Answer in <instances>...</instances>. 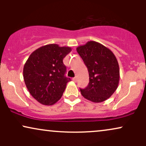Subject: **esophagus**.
Masks as SVG:
<instances>
[{
    "label": "esophagus",
    "mask_w": 146,
    "mask_h": 146,
    "mask_svg": "<svg viewBox=\"0 0 146 146\" xmlns=\"http://www.w3.org/2000/svg\"><path fill=\"white\" fill-rule=\"evenodd\" d=\"M72 80H73V81L75 82H77V78H76V77H74V78L72 79Z\"/></svg>",
    "instance_id": "1"
}]
</instances>
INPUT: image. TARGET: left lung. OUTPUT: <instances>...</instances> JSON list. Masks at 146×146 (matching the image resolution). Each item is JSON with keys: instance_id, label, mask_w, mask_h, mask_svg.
<instances>
[{"instance_id": "1", "label": "left lung", "mask_w": 146, "mask_h": 146, "mask_svg": "<svg viewBox=\"0 0 146 146\" xmlns=\"http://www.w3.org/2000/svg\"><path fill=\"white\" fill-rule=\"evenodd\" d=\"M89 75V83L80 88L81 94L90 101L99 103L109 98L119 81V68L116 57L109 48L100 43L89 41L77 48Z\"/></svg>"}]
</instances>
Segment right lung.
I'll list each match as a JSON object with an SVG mask.
<instances>
[{"label": "right lung", "instance_id": "obj_1", "mask_svg": "<svg viewBox=\"0 0 146 146\" xmlns=\"http://www.w3.org/2000/svg\"><path fill=\"white\" fill-rule=\"evenodd\" d=\"M71 51L68 46L45 45L30 55L25 64L23 78L32 97L44 105H53L61 98L66 84V67L63 59Z\"/></svg>", "mask_w": 146, "mask_h": 146}]
</instances>
